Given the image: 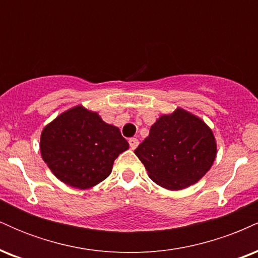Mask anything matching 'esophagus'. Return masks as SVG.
<instances>
[{"label":"esophagus","instance_id":"obj_1","mask_svg":"<svg viewBox=\"0 0 258 258\" xmlns=\"http://www.w3.org/2000/svg\"><path fill=\"white\" fill-rule=\"evenodd\" d=\"M128 143H130V147H131V149L135 150L136 148L138 147L139 141H138L137 138H131V139H130V141H128Z\"/></svg>","mask_w":258,"mask_h":258}]
</instances>
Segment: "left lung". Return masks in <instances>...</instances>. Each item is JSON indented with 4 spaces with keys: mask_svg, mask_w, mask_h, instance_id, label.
I'll return each instance as SVG.
<instances>
[{
    "mask_svg": "<svg viewBox=\"0 0 258 258\" xmlns=\"http://www.w3.org/2000/svg\"><path fill=\"white\" fill-rule=\"evenodd\" d=\"M149 178L167 190H182L207 173L217 156V142L201 117L183 108L156 119L135 150Z\"/></svg>",
    "mask_w": 258,
    "mask_h": 258,
    "instance_id": "1",
    "label": "left lung"
}]
</instances>
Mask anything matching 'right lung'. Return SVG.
Masks as SVG:
<instances>
[{
	"instance_id": "obj_1",
	"label": "right lung",
	"mask_w": 258,
	"mask_h": 258,
	"mask_svg": "<svg viewBox=\"0 0 258 258\" xmlns=\"http://www.w3.org/2000/svg\"><path fill=\"white\" fill-rule=\"evenodd\" d=\"M130 146L119 127L106 123L82 104L59 114L43 127L40 152L64 184L90 189L111 173L115 159Z\"/></svg>"
}]
</instances>
